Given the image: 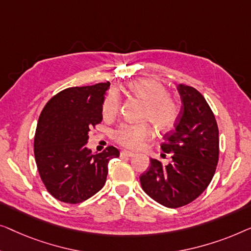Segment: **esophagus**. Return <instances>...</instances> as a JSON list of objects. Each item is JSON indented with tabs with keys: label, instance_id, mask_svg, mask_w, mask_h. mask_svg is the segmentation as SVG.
<instances>
[{
	"label": "esophagus",
	"instance_id": "34e87169",
	"mask_svg": "<svg viewBox=\"0 0 251 251\" xmlns=\"http://www.w3.org/2000/svg\"><path fill=\"white\" fill-rule=\"evenodd\" d=\"M135 156L133 152H129V151H122L121 152V157L122 158H132Z\"/></svg>",
	"mask_w": 251,
	"mask_h": 251
}]
</instances>
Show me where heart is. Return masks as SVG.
Masks as SVG:
<instances>
[{"label": "heart", "instance_id": "obj_1", "mask_svg": "<svg viewBox=\"0 0 251 251\" xmlns=\"http://www.w3.org/2000/svg\"><path fill=\"white\" fill-rule=\"evenodd\" d=\"M128 90L134 97L144 102L142 118L149 119L160 130L174 128L181 117V104L169 95L164 84L152 78L134 80L128 85ZM121 108V99L115 92H110L103 101L102 114L107 119L117 116ZM153 135L152 127L148 122L129 124L125 123L118 127L112 134V139L119 146L130 150H139L146 141Z\"/></svg>", "mask_w": 251, "mask_h": 251}]
</instances>
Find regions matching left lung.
<instances>
[{"label":"left lung","mask_w":251,"mask_h":251,"mask_svg":"<svg viewBox=\"0 0 251 251\" xmlns=\"http://www.w3.org/2000/svg\"><path fill=\"white\" fill-rule=\"evenodd\" d=\"M177 90L181 117L161 143L162 151L171 153L173 160L164 165L151 158L149 171L140 177L143 191L168 208L185 206L207 189L220 156L218 126L206 99L184 84H178Z\"/></svg>","instance_id":"left-lung-1"}]
</instances>
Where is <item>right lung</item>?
Masks as SVG:
<instances>
[{
  "instance_id": "obj_1",
  "label": "right lung",
  "mask_w": 251,
  "mask_h": 251,
  "mask_svg": "<svg viewBox=\"0 0 251 251\" xmlns=\"http://www.w3.org/2000/svg\"><path fill=\"white\" fill-rule=\"evenodd\" d=\"M110 83L68 87L44 105L34 137L38 174L51 196L80 203L103 188L108 164L119 151L107 147L93 154L86 149L89 132L102 122V104Z\"/></svg>"
}]
</instances>
